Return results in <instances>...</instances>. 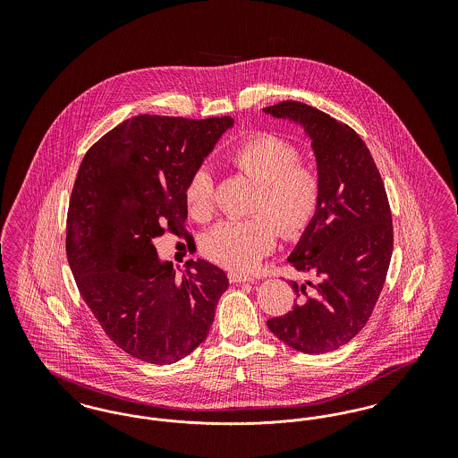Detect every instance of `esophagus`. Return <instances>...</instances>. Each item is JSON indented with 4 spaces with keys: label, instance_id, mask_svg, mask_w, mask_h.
I'll use <instances>...</instances> for the list:
<instances>
[{
    "label": "esophagus",
    "instance_id": "1",
    "mask_svg": "<svg viewBox=\"0 0 458 458\" xmlns=\"http://www.w3.org/2000/svg\"><path fill=\"white\" fill-rule=\"evenodd\" d=\"M228 278H230L232 284H245V282L254 284V278H252V276H247V275H242V273H233V271L228 273Z\"/></svg>",
    "mask_w": 458,
    "mask_h": 458
}]
</instances>
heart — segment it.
<instances>
[{
  "mask_svg": "<svg viewBox=\"0 0 458 458\" xmlns=\"http://www.w3.org/2000/svg\"><path fill=\"white\" fill-rule=\"evenodd\" d=\"M299 149L284 137L259 133L233 148L228 161L258 185L252 200L254 215L225 219L213 226L202 242L204 254L233 273H252L275 249L278 230L284 237H299L312 221L321 197V180L314 166L301 163ZM189 213L209 218L213 211V178L197 168L185 187Z\"/></svg>",
  "mask_w": 458,
  "mask_h": 458,
  "instance_id": "obj_1",
  "label": "heart"
}]
</instances>
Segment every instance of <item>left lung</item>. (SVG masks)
<instances>
[{"label": "left lung", "instance_id": "left-lung-1", "mask_svg": "<svg viewBox=\"0 0 458 458\" xmlns=\"http://www.w3.org/2000/svg\"><path fill=\"white\" fill-rule=\"evenodd\" d=\"M262 113L304 131L321 180L318 211L288 256L314 282L290 280L299 301L267 327L297 352H333L366 327L383 290L393 252L386 191L368 146L349 125L297 101Z\"/></svg>", "mask_w": 458, "mask_h": 458}]
</instances>
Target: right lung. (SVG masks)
<instances>
[{
  "instance_id": "add662e5",
  "label": "right lung",
  "mask_w": 458,
  "mask_h": 458,
  "mask_svg": "<svg viewBox=\"0 0 458 458\" xmlns=\"http://www.w3.org/2000/svg\"><path fill=\"white\" fill-rule=\"evenodd\" d=\"M232 127L230 116L139 114L101 137L79 168L66 218L72 273L105 333L144 362L194 352L228 288L225 271L204 259L176 278L154 240L165 226L183 235L187 182Z\"/></svg>"
}]
</instances>
